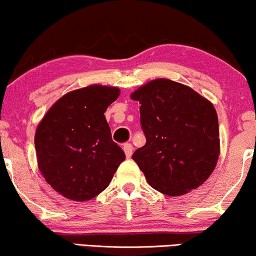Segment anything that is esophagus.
<instances>
[{
    "label": "esophagus",
    "mask_w": 256,
    "mask_h": 256,
    "mask_svg": "<svg viewBox=\"0 0 256 256\" xmlns=\"http://www.w3.org/2000/svg\"><path fill=\"white\" fill-rule=\"evenodd\" d=\"M132 143H126V144L124 146V154H126V156L128 157H132Z\"/></svg>",
    "instance_id": "1"
}]
</instances>
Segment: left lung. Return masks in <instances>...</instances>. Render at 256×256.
<instances>
[{"label":"left lung","mask_w":256,"mask_h":256,"mask_svg":"<svg viewBox=\"0 0 256 256\" xmlns=\"http://www.w3.org/2000/svg\"><path fill=\"white\" fill-rule=\"evenodd\" d=\"M138 101L146 142L132 158L149 185L170 197L204 183L220 155L218 115L211 101L186 85L155 79L130 94Z\"/></svg>","instance_id":"1"}]
</instances>
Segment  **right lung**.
Wrapping results in <instances>:
<instances>
[{
  "instance_id": "obj_1",
  "label": "right lung",
  "mask_w": 256,
  "mask_h": 256,
  "mask_svg": "<svg viewBox=\"0 0 256 256\" xmlns=\"http://www.w3.org/2000/svg\"><path fill=\"white\" fill-rule=\"evenodd\" d=\"M118 96V87L96 84L74 90L56 101L38 124V169L65 198L86 202L96 197L124 160L104 115Z\"/></svg>"
}]
</instances>
